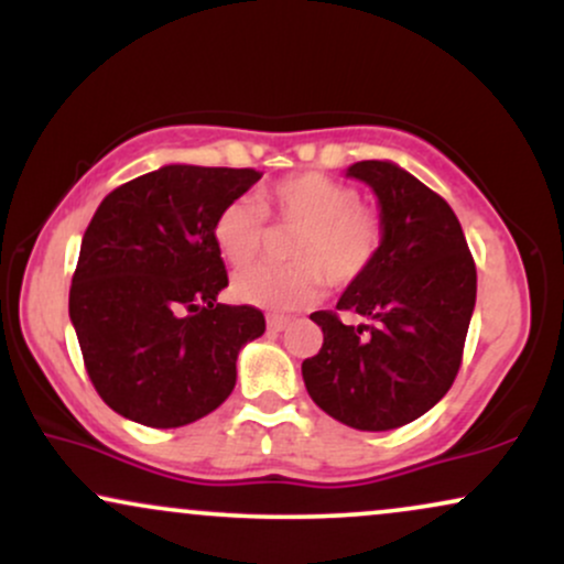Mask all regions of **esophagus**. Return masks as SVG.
Returning <instances> with one entry per match:
<instances>
[{
	"label": "esophagus",
	"instance_id": "1",
	"mask_svg": "<svg viewBox=\"0 0 564 564\" xmlns=\"http://www.w3.org/2000/svg\"><path fill=\"white\" fill-rule=\"evenodd\" d=\"M289 326V318L283 315H268V332H283Z\"/></svg>",
	"mask_w": 564,
	"mask_h": 564
}]
</instances>
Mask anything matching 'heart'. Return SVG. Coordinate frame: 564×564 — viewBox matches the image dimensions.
Here are the masks:
<instances>
[{
	"mask_svg": "<svg viewBox=\"0 0 564 564\" xmlns=\"http://www.w3.org/2000/svg\"><path fill=\"white\" fill-rule=\"evenodd\" d=\"M268 212L283 230L291 264H257L232 278V296L262 310H300L321 300L326 281L349 286L377 260L384 225L377 209L360 204V193L321 172L291 174L257 198H232L215 219L219 254L241 268L262 254L270 238Z\"/></svg>",
	"mask_w": 564,
	"mask_h": 564,
	"instance_id": "b5f03b06",
	"label": "heart"
}]
</instances>
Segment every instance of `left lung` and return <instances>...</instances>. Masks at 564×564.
Here are the masks:
<instances>
[{
  "mask_svg": "<svg viewBox=\"0 0 564 564\" xmlns=\"http://www.w3.org/2000/svg\"><path fill=\"white\" fill-rule=\"evenodd\" d=\"M347 177L373 187L384 238L364 278L349 283L340 312L372 318L347 327L335 310L310 318L323 347L302 364L304 387L336 422L366 432L403 426L451 390L462 368L477 270L458 217L413 174L390 161H358Z\"/></svg>",
  "mask_w": 564,
  "mask_h": 564,
  "instance_id": "left-lung-1",
  "label": "left lung"
}]
</instances>
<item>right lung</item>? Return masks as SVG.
Returning a JSON list of instances; mask_svg holds the SVG:
<instances>
[{
    "mask_svg": "<svg viewBox=\"0 0 564 564\" xmlns=\"http://www.w3.org/2000/svg\"><path fill=\"white\" fill-rule=\"evenodd\" d=\"M262 174L170 164L102 198L82 238L68 313L97 394L132 422L172 430L206 416L236 387L262 310L223 304L228 273L215 219Z\"/></svg>",
    "mask_w": 564,
    "mask_h": 564,
    "instance_id": "1",
    "label": "right lung"
}]
</instances>
